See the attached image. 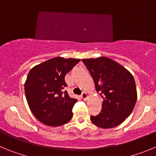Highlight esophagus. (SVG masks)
<instances>
[{"instance_id":"esophagus-1","label":"esophagus","mask_w":156,"mask_h":156,"mask_svg":"<svg viewBox=\"0 0 156 156\" xmlns=\"http://www.w3.org/2000/svg\"><path fill=\"white\" fill-rule=\"evenodd\" d=\"M81 99H83V100H87V99H88V95H87V93H85V92H84V93L81 94Z\"/></svg>"}]
</instances>
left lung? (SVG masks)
<instances>
[{"label":"left lung","mask_w":156,"mask_h":156,"mask_svg":"<svg viewBox=\"0 0 156 156\" xmlns=\"http://www.w3.org/2000/svg\"><path fill=\"white\" fill-rule=\"evenodd\" d=\"M103 99L102 110L91 116L92 123L103 129L120 125L131 113L137 101V88L131 73L106 57L81 60Z\"/></svg>","instance_id":"8db88e82"}]
</instances>
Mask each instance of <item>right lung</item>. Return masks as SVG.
<instances>
[{"label": "right lung", "instance_id": "right-lung-1", "mask_svg": "<svg viewBox=\"0 0 156 156\" xmlns=\"http://www.w3.org/2000/svg\"><path fill=\"white\" fill-rule=\"evenodd\" d=\"M80 59L57 57L37 64L29 71L25 82V93L31 111L47 126L58 127L71 120L77 99L64 91V77Z\"/></svg>", "mask_w": 156, "mask_h": 156}]
</instances>
